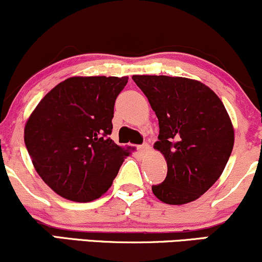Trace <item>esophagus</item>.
Returning a JSON list of instances; mask_svg holds the SVG:
<instances>
[{
  "label": "esophagus",
  "mask_w": 262,
  "mask_h": 262,
  "mask_svg": "<svg viewBox=\"0 0 262 262\" xmlns=\"http://www.w3.org/2000/svg\"><path fill=\"white\" fill-rule=\"evenodd\" d=\"M149 149H150L149 144H146V143L141 144V145L138 146V151H139V154H140V155H143L144 152H146V151H148Z\"/></svg>",
  "instance_id": "esophagus-1"
}]
</instances>
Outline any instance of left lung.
I'll list each match as a JSON object with an SVG mask.
<instances>
[{"label":"left lung","mask_w":262,"mask_h":262,"mask_svg":"<svg viewBox=\"0 0 262 262\" xmlns=\"http://www.w3.org/2000/svg\"><path fill=\"white\" fill-rule=\"evenodd\" d=\"M159 119L154 148L167 162L164 182L151 187L167 204H185L214 185L234 145V129L223 102L208 86L186 77L134 75Z\"/></svg>","instance_id":"left-lung-1"}]
</instances>
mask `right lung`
<instances>
[{
	"mask_svg": "<svg viewBox=\"0 0 262 262\" xmlns=\"http://www.w3.org/2000/svg\"><path fill=\"white\" fill-rule=\"evenodd\" d=\"M128 77L75 76L56 85L26 123L34 169L59 196L91 202L112 186L129 155L111 139L117 96Z\"/></svg>",
	"mask_w": 262,
	"mask_h": 262,
	"instance_id": "1",
	"label": "right lung"
}]
</instances>
